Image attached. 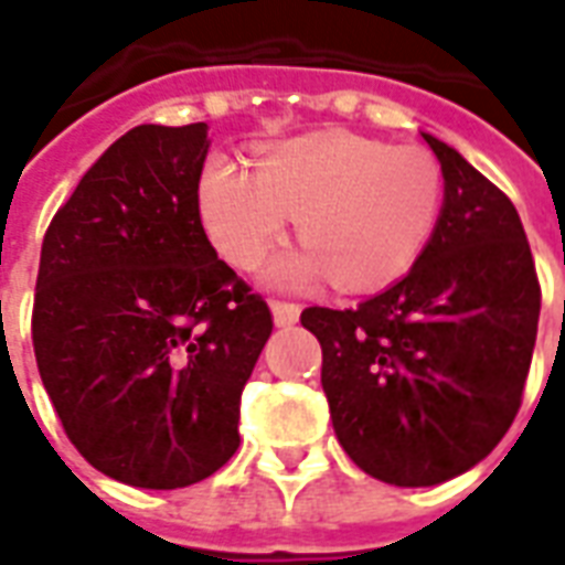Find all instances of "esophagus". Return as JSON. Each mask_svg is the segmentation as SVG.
<instances>
[{
    "mask_svg": "<svg viewBox=\"0 0 565 565\" xmlns=\"http://www.w3.org/2000/svg\"><path fill=\"white\" fill-rule=\"evenodd\" d=\"M301 308L296 301H273V317L278 329H287V326H296L299 322Z\"/></svg>",
    "mask_w": 565,
    "mask_h": 565,
    "instance_id": "esophagus-1",
    "label": "esophagus"
}]
</instances>
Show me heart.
<instances>
[{
    "label": "heart",
    "instance_id": "b5f03b06",
    "mask_svg": "<svg viewBox=\"0 0 565 565\" xmlns=\"http://www.w3.org/2000/svg\"><path fill=\"white\" fill-rule=\"evenodd\" d=\"M296 213L305 243L275 254L264 278L308 290L334 278L364 292L406 278L445 213V174L433 153L352 132H313L273 148L257 171L210 159L198 178V215L236 269L264 260Z\"/></svg>",
    "mask_w": 565,
    "mask_h": 565
}]
</instances>
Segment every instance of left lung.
Here are the masks:
<instances>
[{
    "label": "left lung",
    "instance_id": "obj_1",
    "mask_svg": "<svg viewBox=\"0 0 565 565\" xmlns=\"http://www.w3.org/2000/svg\"><path fill=\"white\" fill-rule=\"evenodd\" d=\"M445 213L420 264L361 301L305 308L340 447L391 486H436L492 454L519 415L540 278L515 206L445 141Z\"/></svg>",
    "mask_w": 565,
    "mask_h": 565
}]
</instances>
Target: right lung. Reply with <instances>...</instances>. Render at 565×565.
<instances>
[{"label":"right lung","instance_id":"right-lung-1","mask_svg":"<svg viewBox=\"0 0 565 565\" xmlns=\"http://www.w3.org/2000/svg\"><path fill=\"white\" fill-rule=\"evenodd\" d=\"M206 124L120 136L41 245L32 343L64 433L111 480L183 489L239 447V397L273 334L264 296L198 215Z\"/></svg>","mask_w":565,"mask_h":565}]
</instances>
